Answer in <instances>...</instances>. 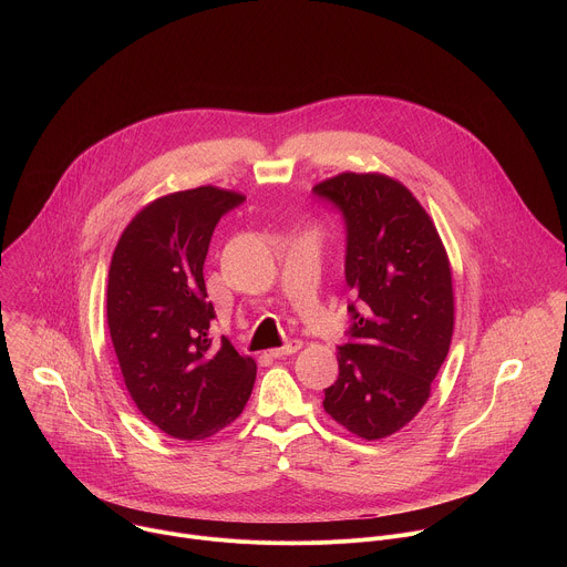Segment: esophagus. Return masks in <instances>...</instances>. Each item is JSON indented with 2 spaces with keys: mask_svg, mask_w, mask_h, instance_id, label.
Masks as SVG:
<instances>
[{
  "mask_svg": "<svg viewBox=\"0 0 567 567\" xmlns=\"http://www.w3.org/2000/svg\"><path fill=\"white\" fill-rule=\"evenodd\" d=\"M300 348H302V341L291 339V341H287L282 348L271 350V357H274V359H282V357H289V354H296Z\"/></svg>",
  "mask_w": 567,
  "mask_h": 567,
  "instance_id": "1",
  "label": "esophagus"
}]
</instances>
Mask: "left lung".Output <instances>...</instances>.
<instances>
[{"mask_svg":"<svg viewBox=\"0 0 567 567\" xmlns=\"http://www.w3.org/2000/svg\"><path fill=\"white\" fill-rule=\"evenodd\" d=\"M346 221L352 326L322 409L363 440L406 426L426 403L453 337L451 265L435 224L399 182L343 173L313 186Z\"/></svg>","mask_w":567,"mask_h":567,"instance_id":"8db88e82","label":"left lung"}]
</instances>
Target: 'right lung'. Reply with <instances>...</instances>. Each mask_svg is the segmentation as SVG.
<instances>
[{
  "label": "right lung",
  "mask_w": 567,
  "mask_h": 567,
  "mask_svg": "<svg viewBox=\"0 0 567 567\" xmlns=\"http://www.w3.org/2000/svg\"><path fill=\"white\" fill-rule=\"evenodd\" d=\"M245 197L199 186L147 204L110 265L107 326L136 409L177 440H204L245 411L256 361L208 337L204 260L217 221Z\"/></svg>",
  "instance_id": "obj_1"
}]
</instances>
